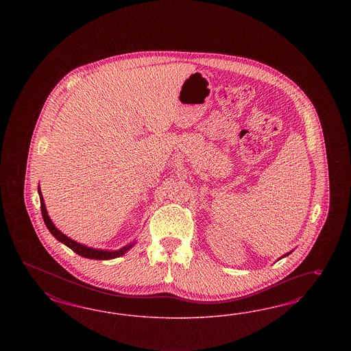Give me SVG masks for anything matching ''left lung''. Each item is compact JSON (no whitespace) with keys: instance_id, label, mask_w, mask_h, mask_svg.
Segmentation results:
<instances>
[{"instance_id":"left-lung-1","label":"left lung","mask_w":351,"mask_h":351,"mask_svg":"<svg viewBox=\"0 0 351 351\" xmlns=\"http://www.w3.org/2000/svg\"><path fill=\"white\" fill-rule=\"evenodd\" d=\"M289 254H292V251H291V252H288V254H286V255L282 256V257H286V256L289 255ZM282 257H280V258H282ZM280 258H279V260H280Z\"/></svg>"}]
</instances>
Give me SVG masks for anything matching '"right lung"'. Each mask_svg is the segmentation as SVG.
Returning a JSON list of instances; mask_svg holds the SVG:
<instances>
[{"mask_svg":"<svg viewBox=\"0 0 351 351\" xmlns=\"http://www.w3.org/2000/svg\"><path fill=\"white\" fill-rule=\"evenodd\" d=\"M38 194H40V202H41V213H43V221H45V225L47 226L49 232L53 234V237H55L59 242H62L63 245L69 247L77 255L82 256V257H86V258H94V260H112V258H116V257H119V256L125 255L128 250H130L132 245H135V243H132V245H125V247L119 248L117 251H106V250L91 248V247H87V245H81V243L75 242L73 239H71L69 237H66L65 234L62 233V232L53 225L51 219H50V216L47 215V211H46V206H45V202H43V193L40 191V186H38Z\"/></svg>","mask_w":351,"mask_h":351,"instance_id":"1","label":"right lung"}]
</instances>
